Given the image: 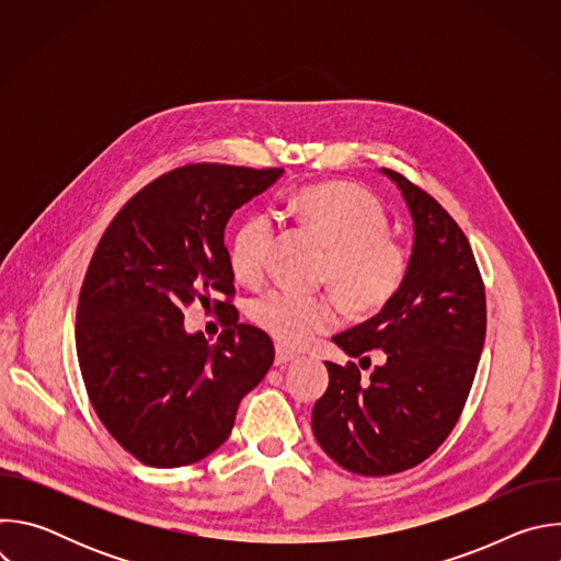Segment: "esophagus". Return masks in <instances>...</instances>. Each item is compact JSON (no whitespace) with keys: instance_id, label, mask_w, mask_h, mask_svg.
Returning <instances> with one entry per match:
<instances>
[{"instance_id":"esophagus-1","label":"esophagus","mask_w":561,"mask_h":561,"mask_svg":"<svg viewBox=\"0 0 561 561\" xmlns=\"http://www.w3.org/2000/svg\"><path fill=\"white\" fill-rule=\"evenodd\" d=\"M293 359H297V353L288 351V348L282 346V344L275 346V364H277V366H284V364H288V362H293Z\"/></svg>"}]
</instances>
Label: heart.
<instances>
[{"label":"heart","mask_w":561,"mask_h":561,"mask_svg":"<svg viewBox=\"0 0 561 561\" xmlns=\"http://www.w3.org/2000/svg\"><path fill=\"white\" fill-rule=\"evenodd\" d=\"M284 215L295 217L327 249L322 282L353 314L381 310L402 288L409 273L407 249L388 234V217L375 195L355 184H322L299 191ZM277 221L271 210L249 215L237 228L230 266L237 279H262ZM253 322L284 344L301 346L337 324L331 297H306L271 288L249 304Z\"/></svg>","instance_id":"heart-1"}]
</instances>
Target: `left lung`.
Listing matches in <instances>:
<instances>
[{
    "mask_svg": "<svg viewBox=\"0 0 561 561\" xmlns=\"http://www.w3.org/2000/svg\"><path fill=\"white\" fill-rule=\"evenodd\" d=\"M381 173L413 217L409 273L375 317L333 342L348 357L381 351L383 364L362 381L353 362H327L329 388L312 407L317 444L366 477L409 470L444 444L486 337L484 282L466 234L428 193L394 171Z\"/></svg>",
    "mask_w": 561,
    "mask_h": 561,
    "instance_id": "obj_1",
    "label": "left lung"
}]
</instances>
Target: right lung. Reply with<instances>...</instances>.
Here are the masks:
<instances>
[{"label":"right lung","mask_w":561,"mask_h":561,"mask_svg":"<svg viewBox=\"0 0 561 561\" xmlns=\"http://www.w3.org/2000/svg\"><path fill=\"white\" fill-rule=\"evenodd\" d=\"M282 175L226 164L171 171L124 204L93 253L77 306L79 368L106 431L148 466H188L219 448L275 359L271 337L213 295H234L230 215ZM193 300L222 312L215 345L183 331Z\"/></svg>","instance_id":"right-lung-1"}]
</instances>
